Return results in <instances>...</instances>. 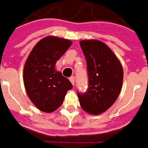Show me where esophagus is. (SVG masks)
<instances>
[{
  "label": "esophagus",
  "mask_w": 148,
  "mask_h": 148,
  "mask_svg": "<svg viewBox=\"0 0 148 148\" xmlns=\"http://www.w3.org/2000/svg\"><path fill=\"white\" fill-rule=\"evenodd\" d=\"M70 82H71V84L74 86V84H75V77H71Z\"/></svg>",
  "instance_id": "esophagus-1"
}]
</instances>
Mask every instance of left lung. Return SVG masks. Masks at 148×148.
<instances>
[{
    "mask_svg": "<svg viewBox=\"0 0 148 148\" xmlns=\"http://www.w3.org/2000/svg\"><path fill=\"white\" fill-rule=\"evenodd\" d=\"M80 46L87 64L88 89L77 93L79 102L86 112L99 115L113 105L121 92L122 66L114 52L98 40H82Z\"/></svg>",
    "mask_w": 148,
    "mask_h": 148,
    "instance_id": "left-lung-1",
    "label": "left lung"
}]
</instances>
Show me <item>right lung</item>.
Masks as SVG:
<instances>
[{
    "label": "right lung",
    "mask_w": 148,
    "mask_h": 148,
    "mask_svg": "<svg viewBox=\"0 0 148 148\" xmlns=\"http://www.w3.org/2000/svg\"><path fill=\"white\" fill-rule=\"evenodd\" d=\"M70 40L49 36L38 41L26 59L23 82L28 97L40 111L51 113L62 106L72 85L56 63L71 46Z\"/></svg>",
    "instance_id": "right-lung-1"
}]
</instances>
